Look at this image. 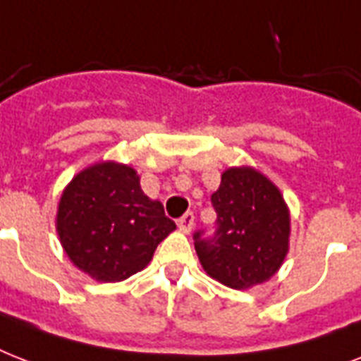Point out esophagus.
Returning a JSON list of instances; mask_svg holds the SVG:
<instances>
[{"mask_svg":"<svg viewBox=\"0 0 361 361\" xmlns=\"http://www.w3.org/2000/svg\"><path fill=\"white\" fill-rule=\"evenodd\" d=\"M178 226H180V231L183 232V234H189V232L192 231V226H195V215H192L191 212H187V214L180 219Z\"/></svg>","mask_w":361,"mask_h":361,"instance_id":"esophagus-1","label":"esophagus"}]
</instances>
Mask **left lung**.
<instances>
[{
	"mask_svg": "<svg viewBox=\"0 0 361 361\" xmlns=\"http://www.w3.org/2000/svg\"><path fill=\"white\" fill-rule=\"evenodd\" d=\"M215 234L195 232L204 271L225 286L245 290L277 274L288 252L290 214L281 191L258 170L232 166L212 195Z\"/></svg>",
	"mask_w": 361,
	"mask_h": 361,
	"instance_id": "left-lung-1",
	"label": "left lung"
}]
</instances>
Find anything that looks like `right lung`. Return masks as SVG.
Instances as JSON below:
<instances>
[{
    "label": "right lung",
    "instance_id": "1",
    "mask_svg": "<svg viewBox=\"0 0 361 361\" xmlns=\"http://www.w3.org/2000/svg\"><path fill=\"white\" fill-rule=\"evenodd\" d=\"M174 228L163 204L144 195L136 170L114 161L78 172L63 189L56 215L71 262L101 283L123 281L146 268Z\"/></svg>",
    "mask_w": 361,
    "mask_h": 361
}]
</instances>
